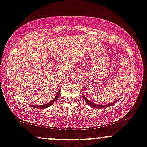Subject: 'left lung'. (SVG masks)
<instances>
[{
    "label": "left lung",
    "instance_id": "obj_1",
    "mask_svg": "<svg viewBox=\"0 0 147 147\" xmlns=\"http://www.w3.org/2000/svg\"><path fill=\"white\" fill-rule=\"evenodd\" d=\"M82 98H84V100H85V102H86L87 104L89 106H91L92 107H94V108H97V109H102V108H105V107H109V106L112 105L114 103H115V102H113L112 103H110V104H107V105H98V104H96V103H93L91 102L90 100H88V99H86V97H85L84 95H82Z\"/></svg>",
    "mask_w": 147,
    "mask_h": 147
}]
</instances>
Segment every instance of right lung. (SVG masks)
<instances>
[{
  "label": "right lung",
  "mask_w": 147,
  "mask_h": 147,
  "mask_svg": "<svg viewBox=\"0 0 147 147\" xmlns=\"http://www.w3.org/2000/svg\"><path fill=\"white\" fill-rule=\"evenodd\" d=\"M59 91H60V90H59ZM59 91L58 92L57 94H56V96H55V98H54V99H53L51 101V102L47 103V104H45V105H38V106H33V107L38 108V109H45V108H47V107H49V106H51V105L54 104V103L56 101V100H57L58 98H59V94H60V92H59Z\"/></svg>",
  "instance_id": "obj_1"
}]
</instances>
